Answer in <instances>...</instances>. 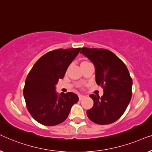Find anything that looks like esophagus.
Segmentation results:
<instances>
[{
    "mask_svg": "<svg viewBox=\"0 0 152 152\" xmlns=\"http://www.w3.org/2000/svg\"><path fill=\"white\" fill-rule=\"evenodd\" d=\"M85 97V96H84V95H82V94H79L78 95V98H79V100H80L83 99V98H84Z\"/></svg>",
    "mask_w": 152,
    "mask_h": 152,
    "instance_id": "obj_1",
    "label": "esophagus"
}]
</instances>
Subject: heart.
I'll return each mask as SVG.
<instances>
[{
	"instance_id": "b5f03b06",
	"label": "heart",
	"mask_w": 152,
	"mask_h": 152,
	"mask_svg": "<svg viewBox=\"0 0 152 152\" xmlns=\"http://www.w3.org/2000/svg\"><path fill=\"white\" fill-rule=\"evenodd\" d=\"M84 62H86V61H84Z\"/></svg>"
}]
</instances>
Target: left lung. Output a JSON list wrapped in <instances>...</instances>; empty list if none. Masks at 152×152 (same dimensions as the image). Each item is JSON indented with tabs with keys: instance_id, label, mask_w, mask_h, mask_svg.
Masks as SVG:
<instances>
[{
	"instance_id": "obj_1",
	"label": "left lung",
	"mask_w": 152,
	"mask_h": 152,
	"mask_svg": "<svg viewBox=\"0 0 152 152\" xmlns=\"http://www.w3.org/2000/svg\"><path fill=\"white\" fill-rule=\"evenodd\" d=\"M81 54L94 63L96 82L103 89L101 97L89 95L94 106L87 111L90 121L98 125L116 121L125 112L132 96V79L125 63L106 49H81Z\"/></svg>"
}]
</instances>
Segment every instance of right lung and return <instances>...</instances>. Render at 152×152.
Wrapping results in <instances>:
<instances>
[{
  "label": "right lung",
  "instance_id": "right-lung-1",
  "mask_svg": "<svg viewBox=\"0 0 152 152\" xmlns=\"http://www.w3.org/2000/svg\"><path fill=\"white\" fill-rule=\"evenodd\" d=\"M81 48L58 49L42 56L27 76L23 89L26 106L38 123L54 126L65 121L72 105L78 101L76 94L56 92L55 85L63 78L67 67Z\"/></svg>",
  "mask_w": 152,
  "mask_h": 152
}]
</instances>
